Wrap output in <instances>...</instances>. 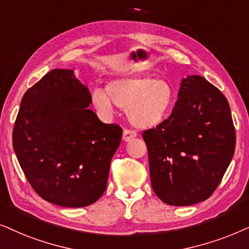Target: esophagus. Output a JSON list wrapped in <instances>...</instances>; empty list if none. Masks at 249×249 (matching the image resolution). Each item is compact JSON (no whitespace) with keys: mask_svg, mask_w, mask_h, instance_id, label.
<instances>
[{"mask_svg":"<svg viewBox=\"0 0 249 249\" xmlns=\"http://www.w3.org/2000/svg\"><path fill=\"white\" fill-rule=\"evenodd\" d=\"M135 137H137V133L134 131L128 130V128H125L124 132H123V140L124 141H130Z\"/></svg>","mask_w":249,"mask_h":249,"instance_id":"esophagus-1","label":"esophagus"}]
</instances>
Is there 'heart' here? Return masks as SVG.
Wrapping results in <instances>:
<instances>
[{"label":"heart","instance_id":"obj_1","mask_svg":"<svg viewBox=\"0 0 249 249\" xmlns=\"http://www.w3.org/2000/svg\"><path fill=\"white\" fill-rule=\"evenodd\" d=\"M106 91L92 92L94 107L104 114L112 110V104L126 109L130 122L139 128L161 124L174 105L173 88L161 78L119 77L109 82Z\"/></svg>","mask_w":249,"mask_h":249}]
</instances>
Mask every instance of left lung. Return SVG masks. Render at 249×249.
Segmentation results:
<instances>
[{"label": "left lung", "mask_w": 249, "mask_h": 249, "mask_svg": "<svg viewBox=\"0 0 249 249\" xmlns=\"http://www.w3.org/2000/svg\"><path fill=\"white\" fill-rule=\"evenodd\" d=\"M170 117L143 131L151 185L160 200L189 206L217 188L236 147L230 106L216 86L198 75L181 82Z\"/></svg>", "instance_id": "8db88e82"}]
</instances>
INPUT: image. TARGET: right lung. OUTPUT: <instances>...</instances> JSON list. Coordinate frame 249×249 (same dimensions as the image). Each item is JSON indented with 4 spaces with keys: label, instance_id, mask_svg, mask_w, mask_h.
Here are the masks:
<instances>
[{
    "label": "right lung",
    "instance_id": "right-lung-1",
    "mask_svg": "<svg viewBox=\"0 0 249 249\" xmlns=\"http://www.w3.org/2000/svg\"><path fill=\"white\" fill-rule=\"evenodd\" d=\"M91 101L69 69H53L22 97L13 149L29 184L49 203L89 206L107 188L123 130L102 123L89 109Z\"/></svg>",
    "mask_w": 249,
    "mask_h": 249
}]
</instances>
